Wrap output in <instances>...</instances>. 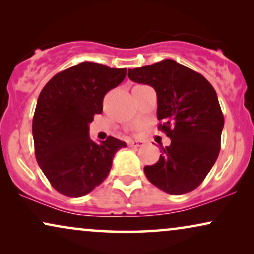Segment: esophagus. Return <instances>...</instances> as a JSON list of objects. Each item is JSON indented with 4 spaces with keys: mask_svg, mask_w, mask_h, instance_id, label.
Segmentation results:
<instances>
[{
    "mask_svg": "<svg viewBox=\"0 0 254 254\" xmlns=\"http://www.w3.org/2000/svg\"><path fill=\"white\" fill-rule=\"evenodd\" d=\"M130 148H138L142 145V142H138V141H130L129 143H128Z\"/></svg>",
    "mask_w": 254,
    "mask_h": 254,
    "instance_id": "34e87169",
    "label": "esophagus"
}]
</instances>
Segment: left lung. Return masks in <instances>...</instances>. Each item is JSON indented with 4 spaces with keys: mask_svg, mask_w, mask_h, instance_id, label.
Listing matches in <instances>:
<instances>
[{
    "mask_svg": "<svg viewBox=\"0 0 254 254\" xmlns=\"http://www.w3.org/2000/svg\"><path fill=\"white\" fill-rule=\"evenodd\" d=\"M133 82L157 93L158 128L171 138L154 165L144 166L152 185L169 194L195 190L221 149L224 117L213 85L199 72L173 60L128 69Z\"/></svg>",
    "mask_w": 254,
    "mask_h": 254,
    "instance_id": "obj_1",
    "label": "left lung"
}]
</instances>
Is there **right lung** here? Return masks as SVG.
I'll use <instances>...</instances> for the list:
<instances>
[{"label":"right lung","instance_id":"add662e5","mask_svg":"<svg viewBox=\"0 0 254 254\" xmlns=\"http://www.w3.org/2000/svg\"><path fill=\"white\" fill-rule=\"evenodd\" d=\"M126 68L82 62L53 76L41 90L34 111V152L51 185L69 197L85 195L99 186L126 142L109 136L100 143L89 136L103 99L126 77Z\"/></svg>","mask_w":254,"mask_h":254}]
</instances>
